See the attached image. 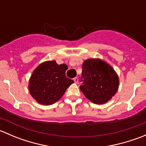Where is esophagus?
<instances>
[{
	"instance_id": "1",
	"label": "esophagus",
	"mask_w": 146,
	"mask_h": 146,
	"mask_svg": "<svg viewBox=\"0 0 146 146\" xmlns=\"http://www.w3.org/2000/svg\"><path fill=\"white\" fill-rule=\"evenodd\" d=\"M73 80H74V82H75V83H78V78L77 77H76V78H73Z\"/></svg>"
}]
</instances>
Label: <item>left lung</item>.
Listing matches in <instances>:
<instances>
[{
    "label": "left lung",
    "instance_id": "1",
    "mask_svg": "<svg viewBox=\"0 0 146 146\" xmlns=\"http://www.w3.org/2000/svg\"><path fill=\"white\" fill-rule=\"evenodd\" d=\"M82 68L83 81L80 90L87 99L95 104H102L115 95L119 80L110 64L100 58H89L82 63Z\"/></svg>",
    "mask_w": 146,
    "mask_h": 146
}]
</instances>
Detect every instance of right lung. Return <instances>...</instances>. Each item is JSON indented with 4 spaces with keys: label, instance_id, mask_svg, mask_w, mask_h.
<instances>
[{
    "label": "right lung",
    "instance_id": "right-lung-1",
    "mask_svg": "<svg viewBox=\"0 0 146 146\" xmlns=\"http://www.w3.org/2000/svg\"><path fill=\"white\" fill-rule=\"evenodd\" d=\"M66 64L58 65L56 61L39 64L34 70L29 80V92L38 103L51 105L59 100L67 88L73 83L66 77Z\"/></svg>",
    "mask_w": 146,
    "mask_h": 146
}]
</instances>
